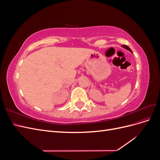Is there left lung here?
<instances>
[{
  "mask_svg": "<svg viewBox=\"0 0 160 160\" xmlns=\"http://www.w3.org/2000/svg\"><path fill=\"white\" fill-rule=\"evenodd\" d=\"M122 47H123V48H125V49H128V51H129L130 52H132V50H131V49L130 48L128 47V46H127V45H122Z\"/></svg>",
  "mask_w": 160,
  "mask_h": 160,
  "instance_id": "obj_1",
  "label": "left lung"
}]
</instances>
